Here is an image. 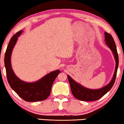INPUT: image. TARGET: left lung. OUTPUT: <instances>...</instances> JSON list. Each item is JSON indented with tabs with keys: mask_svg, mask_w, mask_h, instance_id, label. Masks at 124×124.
I'll return each mask as SVG.
<instances>
[{
	"mask_svg": "<svg viewBox=\"0 0 124 124\" xmlns=\"http://www.w3.org/2000/svg\"><path fill=\"white\" fill-rule=\"evenodd\" d=\"M105 38L106 44L112 52L116 61L115 70L113 77L109 84L107 85L106 86L103 87L102 88H100V89L92 90L85 87L80 84L74 81L69 75H68V80L69 81L70 87H71L72 93L74 97L79 100L92 101L99 100L103 96H104L107 92L110 91L115 83L118 66H119V57H118L117 49H116V46L114 40V38L109 33L105 32Z\"/></svg>",
	"mask_w": 124,
	"mask_h": 124,
	"instance_id": "obj_1",
	"label": "left lung"
}]
</instances>
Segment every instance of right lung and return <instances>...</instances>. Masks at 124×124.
I'll list each match as a JSON object with an SVG mask.
<instances>
[{
  "instance_id": "add662e5",
  "label": "right lung",
  "mask_w": 124,
  "mask_h": 124,
  "mask_svg": "<svg viewBox=\"0 0 124 124\" xmlns=\"http://www.w3.org/2000/svg\"><path fill=\"white\" fill-rule=\"evenodd\" d=\"M22 32L23 31L21 30L12 37L5 52L4 64L7 80L11 88L24 101L27 102L43 101L50 95L52 86L61 71L57 70L51 72L34 82H24L16 77L11 65V55L18 37Z\"/></svg>"
}]
</instances>
